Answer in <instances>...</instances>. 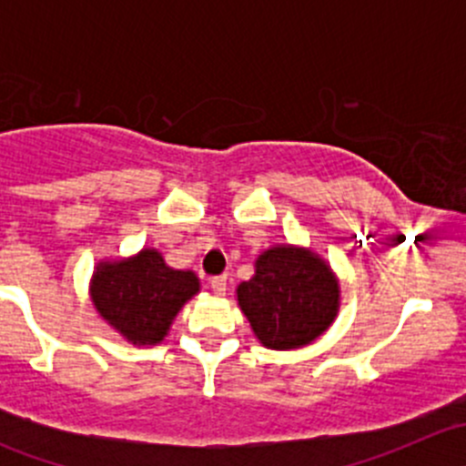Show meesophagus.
Instances as JSON below:
<instances>
[{
    "label": "esophagus",
    "instance_id": "1",
    "mask_svg": "<svg viewBox=\"0 0 466 466\" xmlns=\"http://www.w3.org/2000/svg\"><path fill=\"white\" fill-rule=\"evenodd\" d=\"M209 286H211V290H214L216 295H225V289H228V277H223V275L211 277Z\"/></svg>",
    "mask_w": 466,
    "mask_h": 466
}]
</instances>
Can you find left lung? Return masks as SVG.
<instances>
[{
  "label": "left lung",
  "instance_id": "left-lung-1",
  "mask_svg": "<svg viewBox=\"0 0 466 466\" xmlns=\"http://www.w3.org/2000/svg\"><path fill=\"white\" fill-rule=\"evenodd\" d=\"M237 298L263 345L295 350L333 322L338 281L316 255L279 246L257 259L255 277L238 286Z\"/></svg>",
  "mask_w": 466,
  "mask_h": 466
}]
</instances>
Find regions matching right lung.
<instances>
[{"instance_id":"right-lung-1","label":"right lung","mask_w":466,"mask_h":466,"mask_svg":"<svg viewBox=\"0 0 466 466\" xmlns=\"http://www.w3.org/2000/svg\"><path fill=\"white\" fill-rule=\"evenodd\" d=\"M198 293V277L173 270L155 250L128 261L101 263L92 279L96 311L135 345H155L182 304Z\"/></svg>"}]
</instances>
